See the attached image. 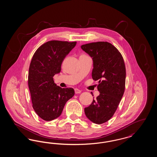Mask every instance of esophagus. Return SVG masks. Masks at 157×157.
Instances as JSON below:
<instances>
[{
  "label": "esophagus",
  "mask_w": 157,
  "mask_h": 157,
  "mask_svg": "<svg viewBox=\"0 0 157 157\" xmlns=\"http://www.w3.org/2000/svg\"><path fill=\"white\" fill-rule=\"evenodd\" d=\"M75 92L76 94H80L81 92V90H78L77 88L75 89Z\"/></svg>",
  "instance_id": "1"
}]
</instances>
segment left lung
<instances>
[{"mask_svg":"<svg viewBox=\"0 0 157 157\" xmlns=\"http://www.w3.org/2000/svg\"><path fill=\"white\" fill-rule=\"evenodd\" d=\"M81 48L92 58V76L94 81H99L97 88L100 93L85 108V113L92 122L101 124L112 118L124 95L126 78L124 60L120 51L107 42L90 43L82 45Z\"/></svg>","mask_w":157,"mask_h":157,"instance_id":"obj_1","label":"left lung"}]
</instances>
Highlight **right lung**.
I'll return each instance as SVG.
<instances>
[{"label": "right lung", "mask_w": 157, "mask_h": 157, "mask_svg": "<svg viewBox=\"0 0 157 157\" xmlns=\"http://www.w3.org/2000/svg\"><path fill=\"white\" fill-rule=\"evenodd\" d=\"M76 44V42L48 41L32 57L28 86L33 108L42 120L49 121L59 117L67 102L75 94L73 88L57 86L53 77L60 72L63 60Z\"/></svg>", "instance_id": "add662e5"}]
</instances>
